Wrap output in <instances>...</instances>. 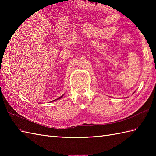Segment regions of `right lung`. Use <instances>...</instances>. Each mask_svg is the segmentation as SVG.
Instances as JSON below:
<instances>
[{
    "mask_svg": "<svg viewBox=\"0 0 156 156\" xmlns=\"http://www.w3.org/2000/svg\"><path fill=\"white\" fill-rule=\"evenodd\" d=\"M63 96H64V94H63L62 96H61L60 97H59V98H58L57 99H55V100H54V101H51V102H54V101H57V100H58V99H60V98H62L63 97Z\"/></svg>",
    "mask_w": 156,
    "mask_h": 156,
    "instance_id": "obj_1",
    "label": "right lung"
}]
</instances>
